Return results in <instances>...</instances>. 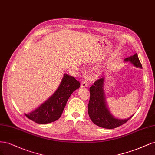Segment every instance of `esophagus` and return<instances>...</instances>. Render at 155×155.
<instances>
[{
    "label": "esophagus",
    "instance_id": "obj_1",
    "mask_svg": "<svg viewBox=\"0 0 155 155\" xmlns=\"http://www.w3.org/2000/svg\"><path fill=\"white\" fill-rule=\"evenodd\" d=\"M88 82L87 81H83L81 83V87H86L88 86Z\"/></svg>",
    "mask_w": 155,
    "mask_h": 155
}]
</instances>
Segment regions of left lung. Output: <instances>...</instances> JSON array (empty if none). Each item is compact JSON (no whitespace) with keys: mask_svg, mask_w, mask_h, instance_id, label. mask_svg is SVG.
I'll list each match as a JSON object with an SVG mask.
<instances>
[{"mask_svg":"<svg viewBox=\"0 0 155 155\" xmlns=\"http://www.w3.org/2000/svg\"><path fill=\"white\" fill-rule=\"evenodd\" d=\"M126 62H131L134 66L142 68L137 53L126 58ZM104 78L98 79L93 86L89 88L90 98L88 104V114L91 121L97 126L106 129H114L126 123L131 117L125 120H120L113 117L109 111L105 101L103 90Z\"/></svg>","mask_w":155,"mask_h":155,"instance_id":"obj_1","label":"left lung"}]
</instances>
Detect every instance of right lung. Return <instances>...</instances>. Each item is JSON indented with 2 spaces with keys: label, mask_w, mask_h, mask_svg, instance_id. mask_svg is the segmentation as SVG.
<instances>
[{
  "label": "right lung",
  "mask_w": 155,
  "mask_h": 155,
  "mask_svg": "<svg viewBox=\"0 0 155 155\" xmlns=\"http://www.w3.org/2000/svg\"><path fill=\"white\" fill-rule=\"evenodd\" d=\"M80 87V82L74 77L64 74L57 91L34 111L25 114L38 124H48L56 121L61 117L68 100L74 91Z\"/></svg>",
  "instance_id": "add662e5"
}]
</instances>
